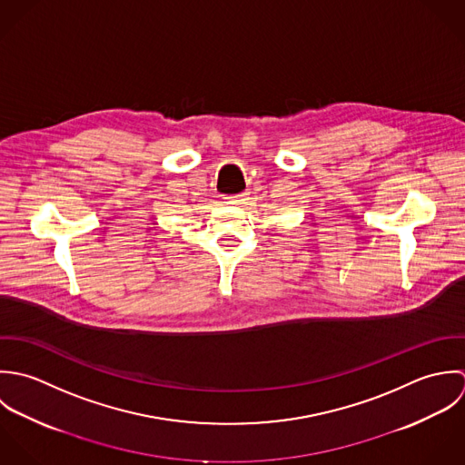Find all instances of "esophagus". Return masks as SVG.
<instances>
[{"mask_svg": "<svg viewBox=\"0 0 465 465\" xmlns=\"http://www.w3.org/2000/svg\"><path fill=\"white\" fill-rule=\"evenodd\" d=\"M246 201V193H239V195H228L224 197V203L226 204H241Z\"/></svg>", "mask_w": 465, "mask_h": 465, "instance_id": "1", "label": "esophagus"}]
</instances>
